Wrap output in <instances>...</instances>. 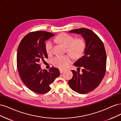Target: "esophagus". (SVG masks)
I'll return each instance as SVG.
<instances>
[{"label": "esophagus", "mask_w": 121, "mask_h": 121, "mask_svg": "<svg viewBox=\"0 0 121 121\" xmlns=\"http://www.w3.org/2000/svg\"><path fill=\"white\" fill-rule=\"evenodd\" d=\"M60 74H61V73H63L65 71V70H64V69H60Z\"/></svg>", "instance_id": "1"}]
</instances>
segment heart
Returning a JSON list of instances; mask_svg holds the SVG:
<instances>
[{
    "label": "heart",
    "mask_w": 121,
    "mask_h": 121,
    "mask_svg": "<svg viewBox=\"0 0 121 121\" xmlns=\"http://www.w3.org/2000/svg\"><path fill=\"white\" fill-rule=\"evenodd\" d=\"M55 40L66 47L67 52L75 58L82 56L86 48V43L84 38L75 39L74 36L65 33L58 35ZM53 47V42L52 40H48L45 43V50L48 55L52 54ZM72 61V57L69 55L56 56L52 59V64L56 67L65 69L69 67Z\"/></svg>",
    "instance_id": "obj_1"
}]
</instances>
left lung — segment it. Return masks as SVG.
I'll list each match as a JSON object with an SVG mask.
<instances>
[{"label": "left lung", "instance_id": "1", "mask_svg": "<svg viewBox=\"0 0 121 121\" xmlns=\"http://www.w3.org/2000/svg\"><path fill=\"white\" fill-rule=\"evenodd\" d=\"M82 34L86 43L84 55L74 64L80 71L72 70L73 78L68 81L71 88L76 92L85 94L94 90L104 78L107 66V54L99 37L90 29L79 28L69 31Z\"/></svg>", "mask_w": 121, "mask_h": 121}]
</instances>
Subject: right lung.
I'll use <instances>...</instances> for the list:
<instances>
[{"label": "right lung", "mask_w": 121, "mask_h": 121, "mask_svg": "<svg viewBox=\"0 0 121 121\" xmlns=\"http://www.w3.org/2000/svg\"><path fill=\"white\" fill-rule=\"evenodd\" d=\"M55 35L40 31L30 32L21 40L17 51V68L23 82L28 88L38 94L50 90V84L60 75L59 69H42L40 62L48 58L45 41Z\"/></svg>", "instance_id": "right-lung-1"}]
</instances>
